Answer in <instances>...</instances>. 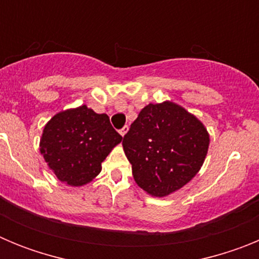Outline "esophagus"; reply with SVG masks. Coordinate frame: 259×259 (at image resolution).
Segmentation results:
<instances>
[{"instance_id": "1", "label": "esophagus", "mask_w": 259, "mask_h": 259, "mask_svg": "<svg viewBox=\"0 0 259 259\" xmlns=\"http://www.w3.org/2000/svg\"><path fill=\"white\" fill-rule=\"evenodd\" d=\"M127 132H128V125H124V127H123L122 130H120V131H119V134H120V135H122L123 137H124V135L127 134Z\"/></svg>"}]
</instances>
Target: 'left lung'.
Wrapping results in <instances>:
<instances>
[{
	"label": "left lung",
	"instance_id": "1",
	"mask_svg": "<svg viewBox=\"0 0 259 259\" xmlns=\"http://www.w3.org/2000/svg\"><path fill=\"white\" fill-rule=\"evenodd\" d=\"M209 144V132L197 116L164 101L141 110L123 149L137 185L153 197H166L197 175Z\"/></svg>",
	"mask_w": 259,
	"mask_h": 259
}]
</instances>
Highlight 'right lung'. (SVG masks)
Listing matches in <instances>:
<instances>
[{
    "mask_svg": "<svg viewBox=\"0 0 259 259\" xmlns=\"http://www.w3.org/2000/svg\"><path fill=\"white\" fill-rule=\"evenodd\" d=\"M122 139L106 114L81 105L59 111L45 124L40 153L61 182L81 187L101 172V163Z\"/></svg>",
    "mask_w": 259,
    "mask_h": 259,
    "instance_id": "obj_1",
    "label": "right lung"
}]
</instances>
